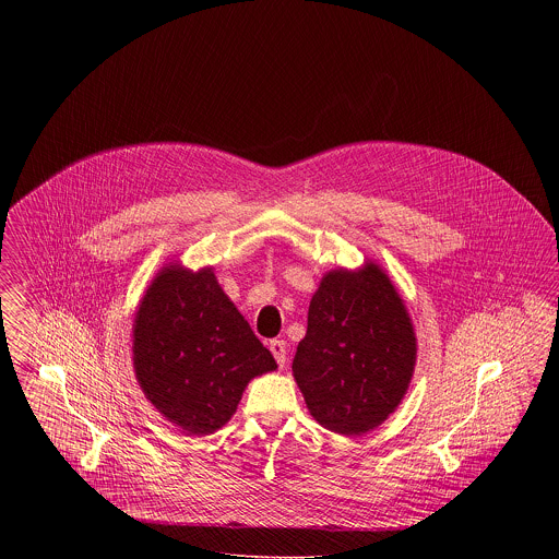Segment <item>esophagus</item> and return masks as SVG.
Here are the masks:
<instances>
[{"label": "esophagus", "mask_w": 559, "mask_h": 559, "mask_svg": "<svg viewBox=\"0 0 559 559\" xmlns=\"http://www.w3.org/2000/svg\"><path fill=\"white\" fill-rule=\"evenodd\" d=\"M267 347H270V352H272L274 360L278 362V367L283 369V367L287 365V344H285L283 340H272Z\"/></svg>", "instance_id": "obj_1"}]
</instances>
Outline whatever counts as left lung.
<instances>
[{
	"label": "left lung",
	"instance_id": "1",
	"mask_svg": "<svg viewBox=\"0 0 559 559\" xmlns=\"http://www.w3.org/2000/svg\"><path fill=\"white\" fill-rule=\"evenodd\" d=\"M417 360V340L390 276L372 262L322 276L293 377L320 426L360 436L399 406Z\"/></svg>",
	"mask_w": 559,
	"mask_h": 559
}]
</instances>
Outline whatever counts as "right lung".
<instances>
[{
	"mask_svg": "<svg viewBox=\"0 0 559 559\" xmlns=\"http://www.w3.org/2000/svg\"><path fill=\"white\" fill-rule=\"evenodd\" d=\"M132 352L144 396L188 436L226 426L247 383L276 369L213 267H160L138 306Z\"/></svg>",
	"mask_w": 559,
	"mask_h": 559,
	"instance_id": "add662e5",
	"label": "right lung"
}]
</instances>
